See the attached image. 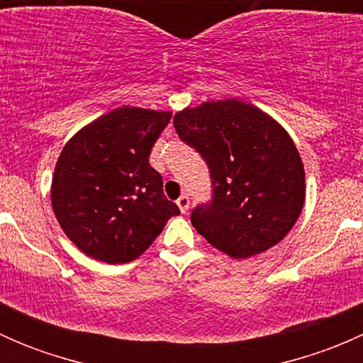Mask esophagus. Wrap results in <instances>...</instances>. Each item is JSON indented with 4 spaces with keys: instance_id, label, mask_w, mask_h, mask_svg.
Wrapping results in <instances>:
<instances>
[{
    "instance_id": "esophagus-1",
    "label": "esophagus",
    "mask_w": 363,
    "mask_h": 363,
    "mask_svg": "<svg viewBox=\"0 0 363 363\" xmlns=\"http://www.w3.org/2000/svg\"><path fill=\"white\" fill-rule=\"evenodd\" d=\"M177 205H179V208H181V212H182V214H186V212L189 211V196H188V195H182V196H179V200H177Z\"/></svg>"
}]
</instances>
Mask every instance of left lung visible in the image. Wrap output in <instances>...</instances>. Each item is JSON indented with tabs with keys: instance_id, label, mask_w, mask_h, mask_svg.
<instances>
[{
	"instance_id": "8db88e82",
	"label": "left lung",
	"mask_w": 363,
	"mask_h": 363,
	"mask_svg": "<svg viewBox=\"0 0 363 363\" xmlns=\"http://www.w3.org/2000/svg\"><path fill=\"white\" fill-rule=\"evenodd\" d=\"M174 126L211 174V200L191 211L196 232L232 258H250L281 242L306 199L303 164L290 135L239 100L186 108L175 113Z\"/></svg>"
}]
</instances>
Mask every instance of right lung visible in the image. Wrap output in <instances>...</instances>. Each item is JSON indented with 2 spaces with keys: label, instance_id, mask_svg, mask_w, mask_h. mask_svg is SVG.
I'll use <instances>...</instances> for the list:
<instances>
[{
  "label": "right lung",
  "instance_id": "add662e5",
  "mask_svg": "<svg viewBox=\"0 0 363 363\" xmlns=\"http://www.w3.org/2000/svg\"><path fill=\"white\" fill-rule=\"evenodd\" d=\"M172 112L123 107L65 145L54 168L52 208L68 239L94 259L128 263L160 235L179 207L149 163Z\"/></svg>",
  "mask_w": 363,
  "mask_h": 363
}]
</instances>
